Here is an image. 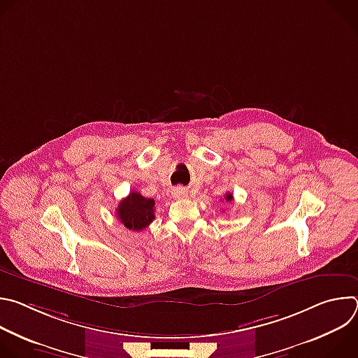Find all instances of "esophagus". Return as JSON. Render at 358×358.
I'll list each match as a JSON object with an SVG mask.
<instances>
[{"label":"esophagus","instance_id":"1","mask_svg":"<svg viewBox=\"0 0 358 358\" xmlns=\"http://www.w3.org/2000/svg\"><path fill=\"white\" fill-rule=\"evenodd\" d=\"M173 195L176 198H187L188 196V191L185 188H182V187H177V188L173 189Z\"/></svg>","mask_w":358,"mask_h":358}]
</instances>
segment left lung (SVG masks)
<instances>
[{
	"label": "left lung",
	"mask_w": 358,
	"mask_h": 358,
	"mask_svg": "<svg viewBox=\"0 0 358 358\" xmlns=\"http://www.w3.org/2000/svg\"><path fill=\"white\" fill-rule=\"evenodd\" d=\"M224 198H225V201H227V202H231V201L234 199V195H232L231 192H228V194H225V196H224Z\"/></svg>",
	"instance_id": "left-lung-1"
}]
</instances>
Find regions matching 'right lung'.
<instances>
[{
    "label": "right lung",
    "instance_id": "1",
    "mask_svg": "<svg viewBox=\"0 0 358 358\" xmlns=\"http://www.w3.org/2000/svg\"><path fill=\"white\" fill-rule=\"evenodd\" d=\"M155 206L152 198H145L140 192L131 191L123 198L116 210L119 221L131 231H143L155 220Z\"/></svg>",
    "mask_w": 358,
    "mask_h": 358
}]
</instances>
